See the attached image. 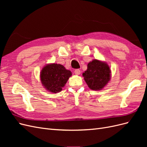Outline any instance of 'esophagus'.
<instances>
[{"mask_svg":"<svg viewBox=\"0 0 147 147\" xmlns=\"http://www.w3.org/2000/svg\"><path fill=\"white\" fill-rule=\"evenodd\" d=\"M74 72H75V74H77V75H80V70H79V69H75V71H74Z\"/></svg>","mask_w":147,"mask_h":147,"instance_id":"obj_1","label":"esophagus"}]
</instances>
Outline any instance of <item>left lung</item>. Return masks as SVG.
Listing matches in <instances>:
<instances>
[{"mask_svg":"<svg viewBox=\"0 0 147 147\" xmlns=\"http://www.w3.org/2000/svg\"><path fill=\"white\" fill-rule=\"evenodd\" d=\"M83 76L91 90H100L110 80V69L107 64L94 59L88 63Z\"/></svg>","mask_w":147,"mask_h":147,"instance_id":"1","label":"left lung"}]
</instances>
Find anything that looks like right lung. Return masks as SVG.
<instances>
[{"label":"right lung","mask_w":147,"mask_h":147,"mask_svg":"<svg viewBox=\"0 0 147 147\" xmlns=\"http://www.w3.org/2000/svg\"><path fill=\"white\" fill-rule=\"evenodd\" d=\"M71 75L72 72L63 65L51 64L42 69L40 78L43 86L48 91L56 93L63 90Z\"/></svg>","instance_id":"obj_1"}]
</instances>
